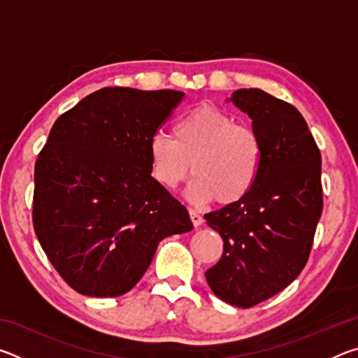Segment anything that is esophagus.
<instances>
[{"instance_id": "obj_1", "label": "esophagus", "mask_w": 358, "mask_h": 358, "mask_svg": "<svg viewBox=\"0 0 358 358\" xmlns=\"http://www.w3.org/2000/svg\"><path fill=\"white\" fill-rule=\"evenodd\" d=\"M189 216H191V221L194 224V227H199L203 222L202 215L199 213V211H196V210H189Z\"/></svg>"}]
</instances>
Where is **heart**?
I'll list each match as a JSON object with an SVG mask.
<instances>
[{"label":"heart","mask_w":358,"mask_h":358,"mask_svg":"<svg viewBox=\"0 0 358 358\" xmlns=\"http://www.w3.org/2000/svg\"><path fill=\"white\" fill-rule=\"evenodd\" d=\"M155 180L175 189L191 173L186 189L192 203H234L251 191L262 164V141L248 124L211 106L185 113L173 126V138L155 134L148 145Z\"/></svg>","instance_id":"1"}]
</instances>
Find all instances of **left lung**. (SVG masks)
Instances as JSON below:
<instances>
[{"label":"left lung","instance_id":"left-lung-1","mask_svg":"<svg viewBox=\"0 0 358 358\" xmlns=\"http://www.w3.org/2000/svg\"><path fill=\"white\" fill-rule=\"evenodd\" d=\"M226 101L252 120L264 155L251 191L205 215L224 241L205 278L217 299L251 308L305 268L324 207L322 161L305 118L289 102L259 88L237 90Z\"/></svg>","mask_w":358,"mask_h":358}]
</instances>
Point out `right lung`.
<instances>
[{
    "instance_id": "1",
    "label": "right lung",
    "mask_w": 358,
    "mask_h": 358,
    "mask_svg": "<svg viewBox=\"0 0 358 358\" xmlns=\"http://www.w3.org/2000/svg\"><path fill=\"white\" fill-rule=\"evenodd\" d=\"M183 92L102 88L59 117L34 166L33 224L48 260L78 294L136 286L159 241L192 222L151 177V137Z\"/></svg>"
}]
</instances>
